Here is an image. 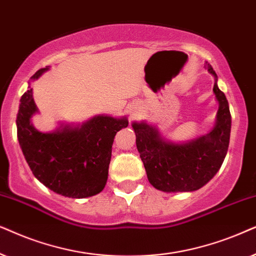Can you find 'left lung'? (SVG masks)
<instances>
[{"mask_svg":"<svg viewBox=\"0 0 256 256\" xmlns=\"http://www.w3.org/2000/svg\"><path fill=\"white\" fill-rule=\"evenodd\" d=\"M205 69L213 74V92L219 103L213 130L194 140L176 144L166 140L156 126L145 122H132L136 144L148 179L162 192H192L206 185L222 165L230 145L232 117L227 98L218 88L212 66Z\"/></svg>","mask_w":256,"mask_h":256,"instance_id":"8db88e82","label":"left lung"}]
</instances>
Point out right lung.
Returning a JSON list of instances; mask_svg holds the SVG:
<instances>
[{"label": "right lung", "mask_w": 256, "mask_h": 256, "mask_svg": "<svg viewBox=\"0 0 256 256\" xmlns=\"http://www.w3.org/2000/svg\"><path fill=\"white\" fill-rule=\"evenodd\" d=\"M48 69H40L32 80H38ZM20 102L17 138L34 176L64 196L82 199L102 192L108 180L114 136L128 125V118L96 116L80 126L62 124L44 134L32 122V114L38 112L32 88Z\"/></svg>", "instance_id": "right-lung-1"}]
</instances>
